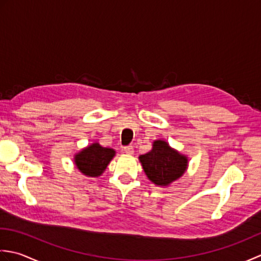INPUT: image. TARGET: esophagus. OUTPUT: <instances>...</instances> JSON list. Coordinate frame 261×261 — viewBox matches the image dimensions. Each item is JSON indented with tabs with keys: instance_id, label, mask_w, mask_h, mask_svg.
Wrapping results in <instances>:
<instances>
[{
	"instance_id": "esophagus-1",
	"label": "esophagus",
	"mask_w": 261,
	"mask_h": 261,
	"mask_svg": "<svg viewBox=\"0 0 261 261\" xmlns=\"http://www.w3.org/2000/svg\"><path fill=\"white\" fill-rule=\"evenodd\" d=\"M123 151H124L126 154H133V153H134V148H133L132 145L124 146V147H123Z\"/></svg>"
}]
</instances>
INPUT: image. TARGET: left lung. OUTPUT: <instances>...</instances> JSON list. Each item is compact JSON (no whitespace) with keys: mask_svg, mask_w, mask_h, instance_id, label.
Returning a JSON list of instances; mask_svg holds the SVG:
<instances>
[{"mask_svg":"<svg viewBox=\"0 0 261 261\" xmlns=\"http://www.w3.org/2000/svg\"><path fill=\"white\" fill-rule=\"evenodd\" d=\"M140 161L147 178L160 186H167L181 177L188 163L187 158L160 140L153 143L150 152L140 156Z\"/></svg>","mask_w":261,"mask_h":261,"instance_id":"8db88e82","label":"left lung"}]
</instances>
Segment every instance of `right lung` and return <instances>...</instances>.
<instances>
[{
    "label": "right lung",
    "mask_w": 261,
    "mask_h": 261,
    "mask_svg": "<svg viewBox=\"0 0 261 261\" xmlns=\"http://www.w3.org/2000/svg\"><path fill=\"white\" fill-rule=\"evenodd\" d=\"M115 155L113 148L100 146L98 143L84 148L75 155L77 169L89 177H98L105 171Z\"/></svg>",
    "instance_id": "1"
}]
</instances>
